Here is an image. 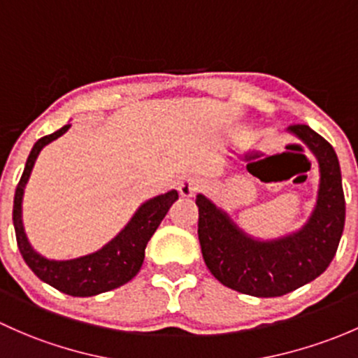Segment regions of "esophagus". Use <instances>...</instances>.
<instances>
[{
	"label": "esophagus",
	"instance_id": "obj_1",
	"mask_svg": "<svg viewBox=\"0 0 358 358\" xmlns=\"http://www.w3.org/2000/svg\"><path fill=\"white\" fill-rule=\"evenodd\" d=\"M197 190H199V180L194 178V176H185V178L178 183V192L182 197H192Z\"/></svg>",
	"mask_w": 358,
	"mask_h": 358
}]
</instances>
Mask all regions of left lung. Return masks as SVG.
<instances>
[{"mask_svg":"<svg viewBox=\"0 0 358 358\" xmlns=\"http://www.w3.org/2000/svg\"><path fill=\"white\" fill-rule=\"evenodd\" d=\"M287 131L307 145L319 164L317 199L299 229L257 238L204 194L195 199L199 242L210 274L224 287L262 299L287 295L321 276L336 254L345 227L341 169L333 145L308 125H292Z\"/></svg>","mask_w":358,"mask_h":358,"instance_id":"1","label":"left lung"}]
</instances>
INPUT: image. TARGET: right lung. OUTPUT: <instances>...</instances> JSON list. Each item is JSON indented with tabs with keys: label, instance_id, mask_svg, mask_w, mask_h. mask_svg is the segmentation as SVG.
Returning a JSON list of instances; mask_svg holds the SVG:
<instances>
[{
	"label": "right lung",
	"instance_id": "right-lung-1",
	"mask_svg": "<svg viewBox=\"0 0 358 358\" xmlns=\"http://www.w3.org/2000/svg\"><path fill=\"white\" fill-rule=\"evenodd\" d=\"M70 127L71 125L69 123V125L56 130L55 134L39 138L34 144L20 182L15 190L13 227L18 250H20L25 264L32 269V273L41 281L51 285L52 288L59 289L66 295L92 296L129 283L131 278L141 271L148 242L161 224L163 217L166 216L173 202L178 199V192L169 190L166 194L156 195V197L142 202L134 213V216L129 220V223L120 229L110 242L104 243L99 250L80 255V257L65 259V261L44 257L29 242L24 228V220H22V202H24L25 185H27L39 152L52 141L66 134Z\"/></svg>",
	"mask_w": 358,
	"mask_h": 358
}]
</instances>
